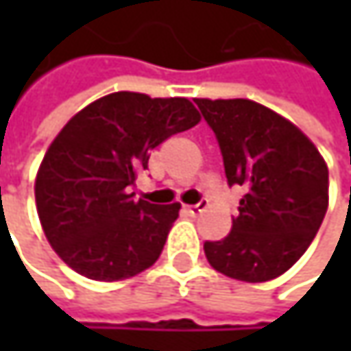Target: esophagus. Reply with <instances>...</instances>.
<instances>
[{"label":"esophagus","instance_id":"1","mask_svg":"<svg viewBox=\"0 0 351 351\" xmlns=\"http://www.w3.org/2000/svg\"><path fill=\"white\" fill-rule=\"evenodd\" d=\"M205 207H207V203H205V201H201V203H197V205H184V211H186L189 215H193V217H195V215H199Z\"/></svg>","mask_w":351,"mask_h":351}]
</instances>
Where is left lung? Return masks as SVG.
Here are the masks:
<instances>
[{"label": "left lung", "mask_w": 351, "mask_h": 351, "mask_svg": "<svg viewBox=\"0 0 351 351\" xmlns=\"http://www.w3.org/2000/svg\"><path fill=\"white\" fill-rule=\"evenodd\" d=\"M217 136L238 217L221 242H205L209 264L236 280L285 274L311 245L329 205V171L317 146L287 117L250 99H195Z\"/></svg>", "instance_id": "obj_1"}]
</instances>
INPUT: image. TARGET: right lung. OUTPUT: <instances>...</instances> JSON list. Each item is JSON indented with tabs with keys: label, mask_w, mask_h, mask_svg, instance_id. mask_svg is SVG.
<instances>
[{
	"label": "right lung",
	"mask_w": 351,
	"mask_h": 351,
	"mask_svg": "<svg viewBox=\"0 0 351 351\" xmlns=\"http://www.w3.org/2000/svg\"><path fill=\"white\" fill-rule=\"evenodd\" d=\"M199 121L184 97L134 91L99 97L66 121L34 182L44 236L66 266L115 282L158 260L180 203L136 201L130 186L148 169L150 150Z\"/></svg>",
	"instance_id": "right-lung-1"
}]
</instances>
